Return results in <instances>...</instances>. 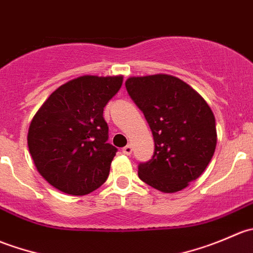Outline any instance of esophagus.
I'll return each instance as SVG.
<instances>
[{"label":"esophagus","mask_w":253,"mask_h":253,"mask_svg":"<svg viewBox=\"0 0 253 253\" xmlns=\"http://www.w3.org/2000/svg\"><path fill=\"white\" fill-rule=\"evenodd\" d=\"M122 153H124V154H126V155H129L132 153V147L131 145H126V147L125 148H122Z\"/></svg>","instance_id":"34e87169"}]
</instances>
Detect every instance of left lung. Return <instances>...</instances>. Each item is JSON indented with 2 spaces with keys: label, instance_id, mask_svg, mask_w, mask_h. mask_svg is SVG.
Wrapping results in <instances>:
<instances>
[{
  "label": "left lung",
  "instance_id": "left-lung-1",
  "mask_svg": "<svg viewBox=\"0 0 253 253\" xmlns=\"http://www.w3.org/2000/svg\"><path fill=\"white\" fill-rule=\"evenodd\" d=\"M126 89L144 114L154 155L138 176L164 193H175L202 175L216 147L215 117L207 101L180 78L164 73L129 77Z\"/></svg>",
  "mask_w": 253,
  "mask_h": 253
}]
</instances>
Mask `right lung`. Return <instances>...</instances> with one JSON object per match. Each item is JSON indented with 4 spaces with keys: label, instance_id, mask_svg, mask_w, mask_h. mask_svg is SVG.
Returning a JSON list of instances; mask_svg holds the SVG:
<instances>
[{
    "label": "right lung",
    "instance_id": "1",
    "mask_svg": "<svg viewBox=\"0 0 253 253\" xmlns=\"http://www.w3.org/2000/svg\"><path fill=\"white\" fill-rule=\"evenodd\" d=\"M124 76H81L58 86L33 117L28 147L39 174L55 188L84 196L108 178L117 149L109 144L104 108Z\"/></svg>",
    "mask_w": 253,
    "mask_h": 253
}]
</instances>
